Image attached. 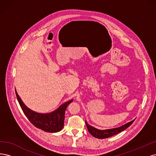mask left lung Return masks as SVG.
<instances>
[{
	"label": "left lung",
	"instance_id": "8db88e82",
	"mask_svg": "<svg viewBox=\"0 0 156 156\" xmlns=\"http://www.w3.org/2000/svg\"><path fill=\"white\" fill-rule=\"evenodd\" d=\"M134 120H132L121 127H116V128L110 129H105V130L98 129L95 128V127L88 125L87 122H86V125H87V129H88V131H89V133H90L92 136H94V137L98 138V139H106V138H108V137H110V136L115 135L117 133H119L122 131L125 130L127 128V127L133 124Z\"/></svg>",
	"mask_w": 156,
	"mask_h": 156
}]
</instances>
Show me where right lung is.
<instances>
[{
  "mask_svg": "<svg viewBox=\"0 0 156 156\" xmlns=\"http://www.w3.org/2000/svg\"><path fill=\"white\" fill-rule=\"evenodd\" d=\"M16 94L18 102L24 114L31 123L37 128L47 132H50V133H55L62 129L64 127L66 109L69 103L72 102L73 100L61 105L56 111L51 113L40 114V113L32 111L27 108L21 101L20 96H18L16 90Z\"/></svg>",
  "mask_w": 156,
  "mask_h": 156,
  "instance_id": "right-lung-1",
  "label": "right lung"
}]
</instances>
